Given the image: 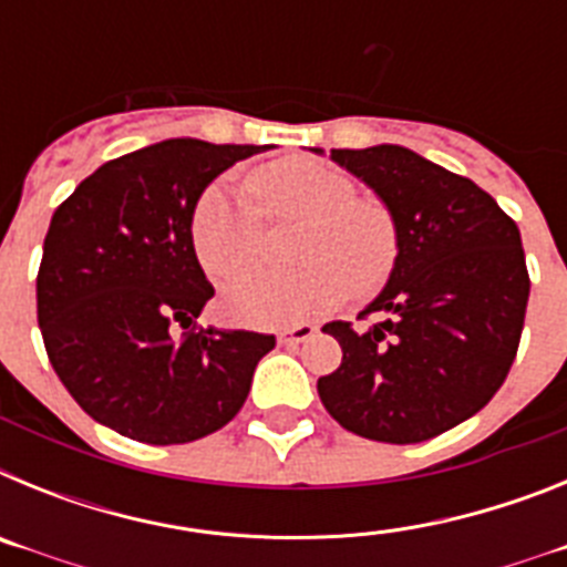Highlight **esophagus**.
Listing matches in <instances>:
<instances>
[{"mask_svg":"<svg viewBox=\"0 0 567 567\" xmlns=\"http://www.w3.org/2000/svg\"><path fill=\"white\" fill-rule=\"evenodd\" d=\"M318 334V329L312 323H298V327H287L278 332V343L280 346H298L303 340H312Z\"/></svg>","mask_w":567,"mask_h":567,"instance_id":"34e87169","label":"esophagus"}]
</instances>
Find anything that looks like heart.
<instances>
[{
  "instance_id": "heart-1",
  "label": "heart",
  "mask_w": 567,
  "mask_h": 567,
  "mask_svg": "<svg viewBox=\"0 0 567 567\" xmlns=\"http://www.w3.org/2000/svg\"><path fill=\"white\" fill-rule=\"evenodd\" d=\"M258 207L224 182L195 202L189 238L204 272L235 278L258 264L264 219L303 221L292 272H252L224 292V312L244 327L278 329L338 307L346 292L372 295L400 255L398 215L383 198L358 195L346 173L315 162H280L249 178ZM261 213L258 214L257 209Z\"/></svg>"
}]
</instances>
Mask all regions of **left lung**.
<instances>
[{"label":"left lung","mask_w":567,"mask_h":567,"mask_svg":"<svg viewBox=\"0 0 567 567\" xmlns=\"http://www.w3.org/2000/svg\"><path fill=\"white\" fill-rule=\"evenodd\" d=\"M332 162L392 207L400 255L360 312L380 323L323 327L343 360L318 394L360 437L423 443L477 414L508 378L530 292L519 229L471 178L398 144L332 150Z\"/></svg>","instance_id":"left-lung-1"}]
</instances>
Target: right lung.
Instances as JSON below:
<instances>
[{
  "label": "right lung",
  "instance_id": "obj_1",
  "mask_svg": "<svg viewBox=\"0 0 567 567\" xmlns=\"http://www.w3.org/2000/svg\"><path fill=\"white\" fill-rule=\"evenodd\" d=\"M264 150L167 138L102 164L53 213L39 329L50 365L96 423L175 445L240 412L275 334L198 327L215 289L189 218L213 178Z\"/></svg>",
  "mask_w": 567,
  "mask_h": 567
}]
</instances>
